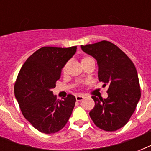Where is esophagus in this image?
I'll use <instances>...</instances> for the list:
<instances>
[{
  "mask_svg": "<svg viewBox=\"0 0 151 151\" xmlns=\"http://www.w3.org/2000/svg\"><path fill=\"white\" fill-rule=\"evenodd\" d=\"M84 98H85V96H82V95H78V96H76V100L81 101L84 99Z\"/></svg>",
  "mask_w": 151,
  "mask_h": 151,
  "instance_id": "esophagus-1",
  "label": "esophagus"
}]
</instances>
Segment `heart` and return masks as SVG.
Masks as SVG:
<instances>
[{"label": "heart", "instance_id": "b5f03b06", "mask_svg": "<svg viewBox=\"0 0 151 151\" xmlns=\"http://www.w3.org/2000/svg\"><path fill=\"white\" fill-rule=\"evenodd\" d=\"M89 60H93V59H92V58H90V57H84L82 59V60H81V63H85V62H87V61H89ZM65 70H66V66H64L63 69V72H65Z\"/></svg>", "mask_w": 151, "mask_h": 151}]
</instances>
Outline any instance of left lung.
Listing matches in <instances>:
<instances>
[{"instance_id":"obj_1","label":"left lung","mask_w":151,"mask_h":151,"mask_svg":"<svg viewBox=\"0 0 151 151\" xmlns=\"http://www.w3.org/2000/svg\"><path fill=\"white\" fill-rule=\"evenodd\" d=\"M96 59L98 78L107 86L106 99L92 96L95 107L89 115L98 128L107 132L124 126L134 113L141 92L138 73L132 60L117 46L107 41L81 45Z\"/></svg>"}]
</instances>
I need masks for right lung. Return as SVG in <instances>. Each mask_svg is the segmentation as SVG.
<instances>
[{"label":"right lung","instance_id":"obj_1","mask_svg":"<svg viewBox=\"0 0 151 151\" xmlns=\"http://www.w3.org/2000/svg\"><path fill=\"white\" fill-rule=\"evenodd\" d=\"M76 51L77 46L43 47L27 59L18 74L15 98L25 118L41 132H59L72 114L75 96L68 95L63 100H57L52 89Z\"/></svg>","mask_w":151,"mask_h":151}]
</instances>
